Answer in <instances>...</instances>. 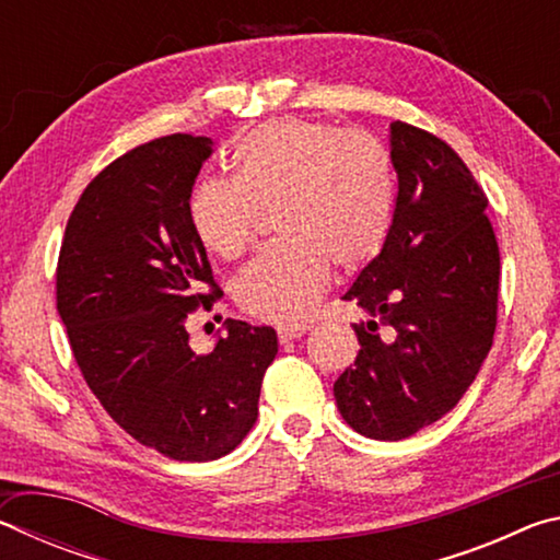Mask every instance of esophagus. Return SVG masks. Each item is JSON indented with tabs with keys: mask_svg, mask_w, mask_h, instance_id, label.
Here are the masks:
<instances>
[{
	"mask_svg": "<svg viewBox=\"0 0 560 560\" xmlns=\"http://www.w3.org/2000/svg\"><path fill=\"white\" fill-rule=\"evenodd\" d=\"M306 326H287V328H279L277 334H279V343H291V340H296V338H301V336H306Z\"/></svg>",
	"mask_w": 560,
	"mask_h": 560,
	"instance_id": "1",
	"label": "esophagus"
}]
</instances>
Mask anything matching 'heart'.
<instances>
[{"label": "heart", "mask_w": 560, "mask_h": 560, "mask_svg": "<svg viewBox=\"0 0 560 560\" xmlns=\"http://www.w3.org/2000/svg\"><path fill=\"white\" fill-rule=\"evenodd\" d=\"M273 214L281 242L234 279L242 311L299 326L318 306L330 267L358 271L383 252L395 210L390 153L371 132L303 118L267 120L234 150L230 179H205L187 217L207 252L236 259Z\"/></svg>", "instance_id": "1"}]
</instances>
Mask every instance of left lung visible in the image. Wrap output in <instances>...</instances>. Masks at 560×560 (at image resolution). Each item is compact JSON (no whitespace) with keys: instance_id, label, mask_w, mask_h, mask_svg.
Wrapping results in <instances>:
<instances>
[{"instance_id":"left-lung-1","label":"left lung","mask_w":560,"mask_h":560,"mask_svg":"<svg viewBox=\"0 0 560 560\" xmlns=\"http://www.w3.org/2000/svg\"><path fill=\"white\" fill-rule=\"evenodd\" d=\"M397 200L383 252L346 301L360 350L334 385L355 432L397 442L462 400L494 343L499 244L487 195L462 158L432 132L390 122Z\"/></svg>"}]
</instances>
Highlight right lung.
Returning a JSON list of instances; mask_svg holds the SVG:
<instances>
[{"instance_id":"1","label":"right lung","mask_w":560,"mask_h":560,"mask_svg":"<svg viewBox=\"0 0 560 560\" xmlns=\"http://www.w3.org/2000/svg\"><path fill=\"white\" fill-rule=\"evenodd\" d=\"M210 155L212 138L175 132L113 160L75 202L56 267L83 381L132 440L177 462L220 459L246 438L279 350L271 326L234 318L210 353L189 346L187 316L220 296L187 217Z\"/></svg>"}]
</instances>
